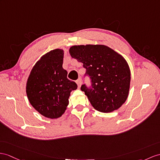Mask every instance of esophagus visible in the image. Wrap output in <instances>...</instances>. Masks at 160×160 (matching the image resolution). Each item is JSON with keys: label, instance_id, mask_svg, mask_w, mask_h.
Listing matches in <instances>:
<instances>
[{"label": "esophagus", "instance_id": "1", "mask_svg": "<svg viewBox=\"0 0 160 160\" xmlns=\"http://www.w3.org/2000/svg\"><path fill=\"white\" fill-rule=\"evenodd\" d=\"M76 82H77V85H78V87L80 88L81 85V83H82V81H81V79H77Z\"/></svg>", "mask_w": 160, "mask_h": 160}]
</instances>
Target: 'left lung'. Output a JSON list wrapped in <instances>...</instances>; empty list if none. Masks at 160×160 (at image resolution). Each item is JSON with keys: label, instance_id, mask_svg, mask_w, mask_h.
<instances>
[{"label": "left lung", "instance_id": "8db88e82", "mask_svg": "<svg viewBox=\"0 0 160 160\" xmlns=\"http://www.w3.org/2000/svg\"><path fill=\"white\" fill-rule=\"evenodd\" d=\"M69 53L82 62L85 75L91 79V88L85 84V92L92 107L102 112L118 110L129 94L130 70L122 55L104 45H74Z\"/></svg>", "mask_w": 160, "mask_h": 160}]
</instances>
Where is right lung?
<instances>
[{
    "label": "right lung",
    "mask_w": 160,
    "mask_h": 160,
    "mask_svg": "<svg viewBox=\"0 0 160 160\" xmlns=\"http://www.w3.org/2000/svg\"><path fill=\"white\" fill-rule=\"evenodd\" d=\"M64 51H50L38 60L26 83V94L31 105L45 118L57 119L64 113L71 92L77 85L67 78L62 67Z\"/></svg>",
    "instance_id": "right-lung-1"
}]
</instances>
